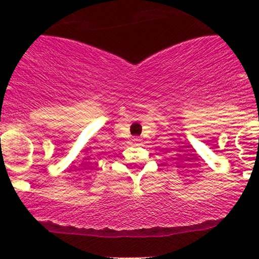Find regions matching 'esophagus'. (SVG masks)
<instances>
[{
	"label": "esophagus",
	"instance_id": "1",
	"mask_svg": "<svg viewBox=\"0 0 259 259\" xmlns=\"http://www.w3.org/2000/svg\"><path fill=\"white\" fill-rule=\"evenodd\" d=\"M140 142H142V140H140L139 138H134V139H133V143H134V144H137V145L139 144Z\"/></svg>",
	"mask_w": 259,
	"mask_h": 259
}]
</instances>
